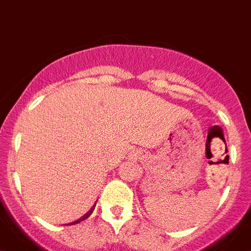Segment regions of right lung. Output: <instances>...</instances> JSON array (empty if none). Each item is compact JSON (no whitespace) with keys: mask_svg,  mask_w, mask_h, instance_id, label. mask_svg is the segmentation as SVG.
I'll return each instance as SVG.
<instances>
[{"mask_svg":"<svg viewBox=\"0 0 251 251\" xmlns=\"http://www.w3.org/2000/svg\"><path fill=\"white\" fill-rule=\"evenodd\" d=\"M95 206H96V204H95V205H94V206H92V207H91V209H90V210H89V211H87V213H86V214H85V215H83V216H82V218H80V219H78V220L74 221V223H71V224H69V225H74V224H77V223H80V221H82V220H85V219H87V218H89V216H90V215H91V214H92V211H94Z\"/></svg>","mask_w":251,"mask_h":251,"instance_id":"right-lung-1","label":"right lung"}]
</instances>
